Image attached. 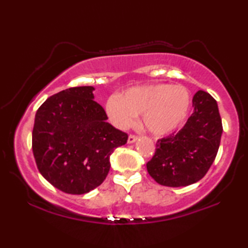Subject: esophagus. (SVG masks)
Instances as JSON below:
<instances>
[{
    "instance_id": "obj_1",
    "label": "esophagus",
    "mask_w": 248,
    "mask_h": 248,
    "mask_svg": "<svg viewBox=\"0 0 248 248\" xmlns=\"http://www.w3.org/2000/svg\"><path fill=\"white\" fill-rule=\"evenodd\" d=\"M136 141H138V137L130 134L129 138H128V143L131 144V143H134V142H136Z\"/></svg>"
}]
</instances>
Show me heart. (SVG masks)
Returning <instances> with one entry per match:
<instances>
[{
	"instance_id": "heart-1",
	"label": "heart",
	"mask_w": 248,
	"mask_h": 248,
	"mask_svg": "<svg viewBox=\"0 0 248 248\" xmlns=\"http://www.w3.org/2000/svg\"><path fill=\"white\" fill-rule=\"evenodd\" d=\"M190 107V95L184 86L152 84L137 86L110 97L106 112L115 127L127 129L142 115L145 130L156 137L175 131L186 118Z\"/></svg>"
}]
</instances>
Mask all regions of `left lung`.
I'll use <instances>...</instances> for the list:
<instances>
[{
    "label": "left lung",
    "mask_w": 248,
    "mask_h": 248,
    "mask_svg": "<svg viewBox=\"0 0 248 248\" xmlns=\"http://www.w3.org/2000/svg\"><path fill=\"white\" fill-rule=\"evenodd\" d=\"M194 112L177 133L156 142L146 164L151 177L163 186L183 187L207 174L217 156L223 132L216 99L204 91L192 98Z\"/></svg>",
    "instance_id": "obj_1"
}]
</instances>
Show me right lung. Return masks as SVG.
Here are the masks:
<instances>
[{"label":"right lung","mask_w":248,"mask_h":248,"mask_svg":"<svg viewBox=\"0 0 248 248\" xmlns=\"http://www.w3.org/2000/svg\"><path fill=\"white\" fill-rule=\"evenodd\" d=\"M93 86L59 92L41 105L32 129V152L40 174L59 190L83 195L102 184L110 155L128 136L107 123Z\"/></svg>","instance_id":"1"}]
</instances>
